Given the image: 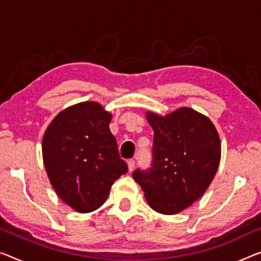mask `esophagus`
<instances>
[{"instance_id":"34e87169","label":"esophagus","mask_w":261,"mask_h":261,"mask_svg":"<svg viewBox=\"0 0 261 261\" xmlns=\"http://www.w3.org/2000/svg\"><path fill=\"white\" fill-rule=\"evenodd\" d=\"M127 169H129L130 172L135 169V161H134V159H129V161H127Z\"/></svg>"}]
</instances>
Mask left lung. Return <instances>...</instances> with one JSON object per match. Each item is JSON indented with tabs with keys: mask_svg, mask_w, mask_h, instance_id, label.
<instances>
[{
	"mask_svg": "<svg viewBox=\"0 0 261 261\" xmlns=\"http://www.w3.org/2000/svg\"><path fill=\"white\" fill-rule=\"evenodd\" d=\"M153 129L152 164L136 170L147 204L162 215H177L203 196L215 178L221 144L215 124L191 108L165 116L146 111Z\"/></svg>",
	"mask_w": 261,
	"mask_h": 261,
	"instance_id": "1",
	"label": "left lung"
}]
</instances>
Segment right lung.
Listing matches in <instances>:
<instances>
[{
    "mask_svg": "<svg viewBox=\"0 0 261 261\" xmlns=\"http://www.w3.org/2000/svg\"><path fill=\"white\" fill-rule=\"evenodd\" d=\"M111 112L88 100L62 110L42 139L44 168L61 200L89 213L107 200L116 179L126 173L109 124Z\"/></svg>",
    "mask_w": 261,
    "mask_h": 261,
    "instance_id": "1",
    "label": "right lung"
}]
</instances>
